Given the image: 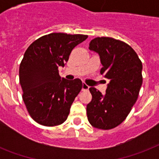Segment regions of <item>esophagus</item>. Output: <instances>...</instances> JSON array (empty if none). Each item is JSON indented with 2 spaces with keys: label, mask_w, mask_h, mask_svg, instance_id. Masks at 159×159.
<instances>
[{
  "label": "esophagus",
  "mask_w": 159,
  "mask_h": 159,
  "mask_svg": "<svg viewBox=\"0 0 159 159\" xmlns=\"http://www.w3.org/2000/svg\"><path fill=\"white\" fill-rule=\"evenodd\" d=\"M88 89H89V86L86 84V83H82V91H87V90Z\"/></svg>",
  "instance_id": "obj_1"
}]
</instances>
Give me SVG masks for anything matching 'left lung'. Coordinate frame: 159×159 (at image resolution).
Segmentation results:
<instances>
[{"mask_svg": "<svg viewBox=\"0 0 159 159\" xmlns=\"http://www.w3.org/2000/svg\"><path fill=\"white\" fill-rule=\"evenodd\" d=\"M89 46L99 53L101 73L110 83L105 96L95 87L89 88L92 99L87 106V119L95 128L111 129L125 120L135 104L143 82V65L135 51L119 39L97 37Z\"/></svg>", "mask_w": 159, "mask_h": 159, "instance_id": "left-lung-1", "label": "left lung"}]
</instances>
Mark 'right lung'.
I'll list each match as a JSON object with an SVG mask.
<instances>
[{
    "instance_id": "1",
    "label": "right lung",
    "mask_w": 159,
    "mask_h": 159,
    "mask_svg": "<svg viewBox=\"0 0 159 159\" xmlns=\"http://www.w3.org/2000/svg\"><path fill=\"white\" fill-rule=\"evenodd\" d=\"M85 34L52 33L34 41L20 65L22 98L34 120L44 126L62 124L69 115L82 81L61 78L58 67L64 66L72 50L86 40Z\"/></svg>"
}]
</instances>
